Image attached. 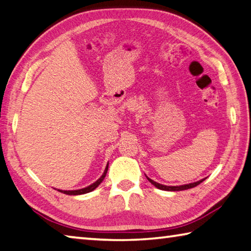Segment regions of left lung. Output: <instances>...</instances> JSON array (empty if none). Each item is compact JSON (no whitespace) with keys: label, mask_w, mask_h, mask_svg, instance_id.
Wrapping results in <instances>:
<instances>
[{"label":"left lung","mask_w":251,"mask_h":251,"mask_svg":"<svg viewBox=\"0 0 251 251\" xmlns=\"http://www.w3.org/2000/svg\"><path fill=\"white\" fill-rule=\"evenodd\" d=\"M147 178H148V180L150 181V183L153 185V186H155V187L158 188V189L168 190V191H178V190H185V189L194 188V187H196V186L199 185L200 183H202V181L204 180V178H203V179H201V180L196 181V183H191V184H187V185H181V186H165V185H162V184L156 183V181L150 179L149 177H147Z\"/></svg>","instance_id":"obj_1"}]
</instances>
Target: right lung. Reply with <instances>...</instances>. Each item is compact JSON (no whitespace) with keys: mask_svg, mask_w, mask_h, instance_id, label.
Masks as SVG:
<instances>
[{"mask_svg":"<svg viewBox=\"0 0 251 251\" xmlns=\"http://www.w3.org/2000/svg\"><path fill=\"white\" fill-rule=\"evenodd\" d=\"M107 169H109V164L106 165V168H105V170H104V173L102 174V176L101 177L98 179L97 181H95V183L93 184H91L90 186H88V187H86V188H82V189H77V190H61V189H57L58 191H61V193H63V194H66V195H73V196H76V195H82V194H87V193H90V191H92V190H95L98 186H99L101 183H102V180L104 179V177H105V175H106V173H107Z\"/></svg>","mask_w":251,"mask_h":251,"instance_id":"1","label":"right lung"}]
</instances>
